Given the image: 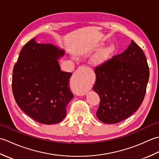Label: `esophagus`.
<instances>
[{"instance_id":"obj_1","label":"esophagus","mask_w":159,"mask_h":159,"mask_svg":"<svg viewBox=\"0 0 159 159\" xmlns=\"http://www.w3.org/2000/svg\"><path fill=\"white\" fill-rule=\"evenodd\" d=\"M86 67H80L75 72V74H74V79L78 83H79V86H78L76 90V92L78 95L83 96L86 94L87 92V85L85 83V76L86 74Z\"/></svg>"}]
</instances>
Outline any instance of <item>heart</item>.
Listing matches in <instances>:
<instances>
[{
    "label": "heart",
    "instance_id": "obj_1",
    "mask_svg": "<svg viewBox=\"0 0 159 159\" xmlns=\"http://www.w3.org/2000/svg\"><path fill=\"white\" fill-rule=\"evenodd\" d=\"M102 45V42H99L96 43L95 48L98 49ZM114 51L115 46L113 44H110L105 47V48H103L102 49L99 50L98 52H97L95 55H93L92 58H91V64L94 67L102 66L109 61Z\"/></svg>",
    "mask_w": 159,
    "mask_h": 159
}]
</instances>
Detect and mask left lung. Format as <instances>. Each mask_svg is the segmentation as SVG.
I'll list each match as a JSON object with an SVG mask.
<instances>
[{
  "label": "left lung",
  "mask_w": 159,
  "mask_h": 159,
  "mask_svg": "<svg viewBox=\"0 0 159 159\" xmlns=\"http://www.w3.org/2000/svg\"><path fill=\"white\" fill-rule=\"evenodd\" d=\"M93 89L100 102L96 116L102 122L116 124L138 109L146 94L149 67L142 49L133 40L127 49L95 69Z\"/></svg>",
  "instance_id": "8db88e82"
}]
</instances>
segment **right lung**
<instances>
[{
  "mask_svg": "<svg viewBox=\"0 0 159 159\" xmlns=\"http://www.w3.org/2000/svg\"><path fill=\"white\" fill-rule=\"evenodd\" d=\"M65 50L33 38L23 46L13 70L12 91L16 103L29 117L43 124H55L66 116L73 98L72 74L62 72L58 60Z\"/></svg>",
  "mask_w": 159,
  "mask_h": 159,
  "instance_id": "right-lung-1",
  "label": "right lung"
}]
</instances>
